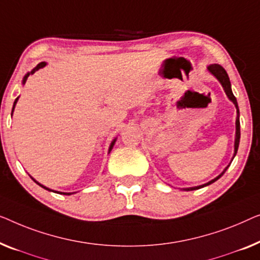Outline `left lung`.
<instances>
[{"mask_svg": "<svg viewBox=\"0 0 260 260\" xmlns=\"http://www.w3.org/2000/svg\"><path fill=\"white\" fill-rule=\"evenodd\" d=\"M208 71H210V72L212 73V74H213V75L215 76V78H217V79L219 80V81H220L221 86L224 87V89H225V93H226V95H228L230 100H231V101L233 102V104H235L236 108H237V120H236V142H235V156H236V154H237V151H238V147H239V140H240L239 108H238V104H237V99H236V96H235V95H233V93H232V89H231V82H230V79H229V75H228V73H226L225 69L222 68L220 64H218V63H214V64H211V66H208ZM235 156H233V158H235ZM229 166H230V165H229ZM229 166L225 168L224 172H222V173H221L220 175H218L217 178H214L213 180H211L210 182H207V184L202 185V186H196V187H191V188H182V189H184V191H194V189H198V188L205 187V186H207V185L212 184V182L217 181L218 179L220 178L221 175L225 173L226 170H228V168H229Z\"/></svg>", "mask_w": 260, "mask_h": 260, "instance_id": "left-lung-1", "label": "left lung"}]
</instances>
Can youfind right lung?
<instances>
[{
	"label": "right lung",
	"instance_id": "obj_1",
	"mask_svg": "<svg viewBox=\"0 0 260 260\" xmlns=\"http://www.w3.org/2000/svg\"><path fill=\"white\" fill-rule=\"evenodd\" d=\"M45 66H46V62H41V63H39L38 66H36V67H35L34 69H32V71H31L30 73H28V74L24 76V79H23V83H24L25 81H27V79H28V76H29V75H30V74H34V73H35L36 71H38V69H40V68H42V67H45ZM16 102H17V99H16V100H15V102H14V107H15ZM14 107H13V111H14ZM13 111H12V114H13ZM114 142H115V140L112 142L111 147H109V152H111V149H112V147H113V145H114ZM39 185H40V184H39ZM40 186H42V185H40ZM42 187H43V188H46V189H48V191H50V189H49V188H47V187H45V186H42ZM57 193H58V192H57ZM61 194H68V196H69V194H71V193H61Z\"/></svg>",
	"mask_w": 260,
	"mask_h": 260
}]
</instances>
